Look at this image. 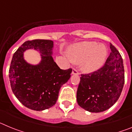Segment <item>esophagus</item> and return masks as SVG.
<instances>
[{
  "instance_id": "obj_1",
  "label": "esophagus",
  "mask_w": 132,
  "mask_h": 132,
  "mask_svg": "<svg viewBox=\"0 0 132 132\" xmlns=\"http://www.w3.org/2000/svg\"><path fill=\"white\" fill-rule=\"evenodd\" d=\"M72 74H73V75H79V73L77 69H73Z\"/></svg>"
}]
</instances>
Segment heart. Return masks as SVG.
Returning <instances> with one entry per match:
<instances>
[{
  "label": "heart",
  "instance_id": "obj_1",
  "mask_svg": "<svg viewBox=\"0 0 132 132\" xmlns=\"http://www.w3.org/2000/svg\"><path fill=\"white\" fill-rule=\"evenodd\" d=\"M107 49L103 44L94 42H85L74 45L68 50L70 60L75 63H81V69L85 73H92L101 67L106 58Z\"/></svg>",
  "mask_w": 132,
  "mask_h": 132
}]
</instances>
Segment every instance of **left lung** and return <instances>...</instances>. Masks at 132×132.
Returning <instances> with one entry per match:
<instances>
[{
	"instance_id": "left-lung-1",
	"label": "left lung",
	"mask_w": 132,
	"mask_h": 132,
	"mask_svg": "<svg viewBox=\"0 0 132 132\" xmlns=\"http://www.w3.org/2000/svg\"><path fill=\"white\" fill-rule=\"evenodd\" d=\"M105 64L96 71L82 74L77 92L78 104L90 112H101L118 100L124 85L123 59L112 44Z\"/></svg>"
}]
</instances>
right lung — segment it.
<instances>
[{"mask_svg": "<svg viewBox=\"0 0 132 132\" xmlns=\"http://www.w3.org/2000/svg\"><path fill=\"white\" fill-rule=\"evenodd\" d=\"M53 42L47 39L26 41L14 53L9 79L14 94L27 108L42 111L55 105L59 92L71 77L72 69H61L52 57ZM36 50L40 62L31 65L23 57L28 49Z\"/></svg>", "mask_w": 132, "mask_h": 132, "instance_id": "right-lung-1", "label": "right lung"}]
</instances>
